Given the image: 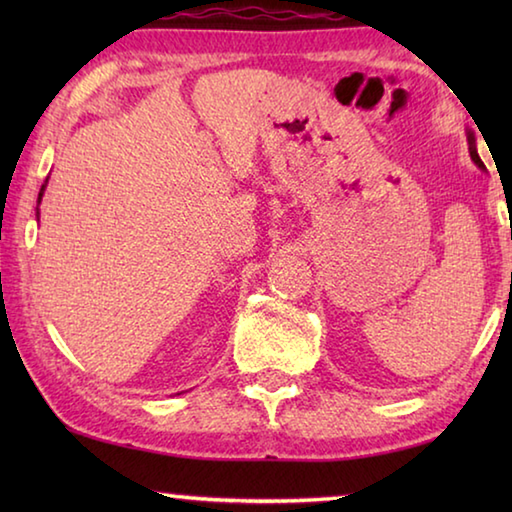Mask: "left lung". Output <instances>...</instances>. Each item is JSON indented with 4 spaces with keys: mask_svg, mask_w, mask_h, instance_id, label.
Segmentation results:
<instances>
[{
    "mask_svg": "<svg viewBox=\"0 0 512 512\" xmlns=\"http://www.w3.org/2000/svg\"><path fill=\"white\" fill-rule=\"evenodd\" d=\"M467 142H470V155H472V160H474L476 164H479L481 169H485V167H483V162H481V158H479V153H476V140H474V133L467 131Z\"/></svg>",
    "mask_w": 512,
    "mask_h": 512,
    "instance_id": "8db88e82",
    "label": "left lung"
}]
</instances>
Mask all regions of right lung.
<instances>
[{
  "mask_svg": "<svg viewBox=\"0 0 512 512\" xmlns=\"http://www.w3.org/2000/svg\"><path fill=\"white\" fill-rule=\"evenodd\" d=\"M45 187H47V180H45V185L40 187V194H38V205H40V201H42V194H45Z\"/></svg>",
  "mask_w": 512,
  "mask_h": 512,
  "instance_id": "add662e5",
  "label": "right lung"
}]
</instances>
